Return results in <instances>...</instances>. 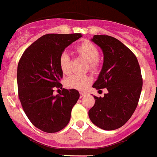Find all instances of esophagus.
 I'll return each mask as SVG.
<instances>
[{
	"label": "esophagus",
	"instance_id": "esophagus-1",
	"mask_svg": "<svg viewBox=\"0 0 157 157\" xmlns=\"http://www.w3.org/2000/svg\"><path fill=\"white\" fill-rule=\"evenodd\" d=\"M86 95V92H80V97H83V96H85Z\"/></svg>",
	"mask_w": 157,
	"mask_h": 157
}]
</instances>
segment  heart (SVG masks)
I'll list each match as a JSON object with an SVG mask.
<instances>
[{
  "label": "heart",
  "instance_id": "1",
  "mask_svg": "<svg viewBox=\"0 0 157 157\" xmlns=\"http://www.w3.org/2000/svg\"><path fill=\"white\" fill-rule=\"evenodd\" d=\"M75 51L85 61H87L88 67L93 72H97L100 69V61L98 60L99 50L92 42L86 40L75 48ZM59 66L63 73L67 74L69 71V56L66 52L62 53L59 57ZM93 79L90 75H71L65 81L68 88L84 90L92 82Z\"/></svg>",
  "mask_w": 157,
  "mask_h": 157
}]
</instances>
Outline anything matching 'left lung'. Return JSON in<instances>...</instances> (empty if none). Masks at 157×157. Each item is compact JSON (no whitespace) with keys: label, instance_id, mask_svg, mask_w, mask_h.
<instances>
[{"label":"left lung","instance_id":"obj_1","mask_svg":"<svg viewBox=\"0 0 157 157\" xmlns=\"http://www.w3.org/2000/svg\"><path fill=\"white\" fill-rule=\"evenodd\" d=\"M91 40L103 53V67L93 87L108 92L103 97L93 96L95 104L89 117L100 128L115 130L136 110L142 88L141 69L132 50L114 37L95 35Z\"/></svg>","mask_w":157,"mask_h":157}]
</instances>
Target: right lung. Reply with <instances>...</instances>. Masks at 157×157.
Wrapping results in <instances>:
<instances>
[{
	"label": "right lung",
	"mask_w": 157,
	"mask_h": 157,
	"mask_svg": "<svg viewBox=\"0 0 157 157\" xmlns=\"http://www.w3.org/2000/svg\"><path fill=\"white\" fill-rule=\"evenodd\" d=\"M81 37V33L47 34L32 44L19 60L18 97L31 123L43 132L54 133L66 127L79 98L75 89H63L55 96L54 88L62 86L59 57L66 47Z\"/></svg>",
	"instance_id": "obj_1"
}]
</instances>
